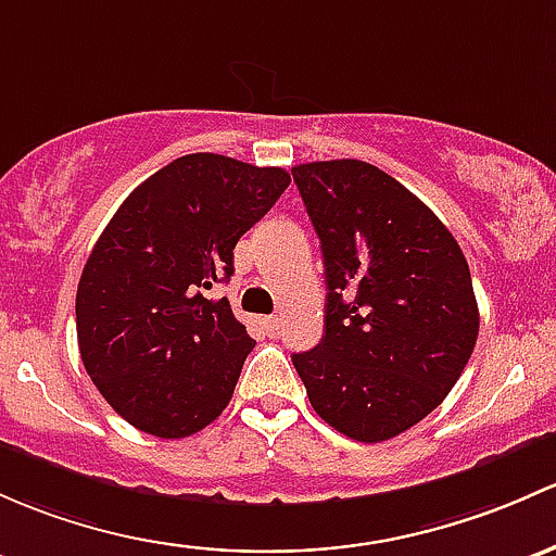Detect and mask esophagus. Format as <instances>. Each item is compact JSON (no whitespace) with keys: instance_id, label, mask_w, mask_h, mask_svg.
Listing matches in <instances>:
<instances>
[{"instance_id":"34e87169","label":"esophagus","mask_w":556,"mask_h":556,"mask_svg":"<svg viewBox=\"0 0 556 556\" xmlns=\"http://www.w3.org/2000/svg\"><path fill=\"white\" fill-rule=\"evenodd\" d=\"M263 325H266V330L271 336H279V330H282V314H271V317L263 319Z\"/></svg>"}]
</instances>
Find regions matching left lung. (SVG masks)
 Masks as SVG:
<instances>
[{
	"label": "left lung",
	"mask_w": 556,
	"mask_h": 556,
	"mask_svg": "<svg viewBox=\"0 0 556 556\" xmlns=\"http://www.w3.org/2000/svg\"><path fill=\"white\" fill-rule=\"evenodd\" d=\"M293 180L327 285L323 341L293 365L332 429L391 440L445 400L475 352L469 263L445 224L376 165L308 162Z\"/></svg>",
	"instance_id": "8db88e82"
}]
</instances>
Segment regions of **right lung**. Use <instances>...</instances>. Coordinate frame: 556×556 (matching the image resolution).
I'll list each match as a JSON object with an SVG mask.
<instances>
[{
    "instance_id": "right-lung-1",
    "label": "right lung",
    "mask_w": 556,
    "mask_h": 556,
    "mask_svg": "<svg viewBox=\"0 0 556 556\" xmlns=\"http://www.w3.org/2000/svg\"><path fill=\"white\" fill-rule=\"evenodd\" d=\"M290 186L282 167L186 154L119 204L77 288L87 376L127 424L180 440L229 405L255 341L226 298L233 248Z\"/></svg>"
}]
</instances>
